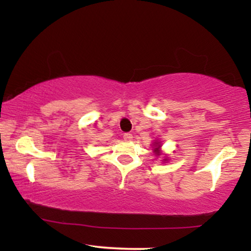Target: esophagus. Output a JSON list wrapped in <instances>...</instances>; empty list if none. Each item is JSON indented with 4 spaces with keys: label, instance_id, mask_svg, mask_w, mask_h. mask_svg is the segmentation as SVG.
Wrapping results in <instances>:
<instances>
[{
    "label": "esophagus",
    "instance_id": "1",
    "mask_svg": "<svg viewBox=\"0 0 251 251\" xmlns=\"http://www.w3.org/2000/svg\"><path fill=\"white\" fill-rule=\"evenodd\" d=\"M132 138H133L132 135H131V133H129V132H126L125 135H123V139L126 140V142H130V140H132Z\"/></svg>",
    "mask_w": 251,
    "mask_h": 251
}]
</instances>
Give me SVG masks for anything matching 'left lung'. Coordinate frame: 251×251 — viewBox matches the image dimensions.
<instances>
[{
	"instance_id": "8db88e82",
	"label": "left lung",
	"mask_w": 251,
	"mask_h": 251,
	"mask_svg": "<svg viewBox=\"0 0 251 251\" xmlns=\"http://www.w3.org/2000/svg\"><path fill=\"white\" fill-rule=\"evenodd\" d=\"M153 146H154V149H153V152H154V154H155L156 156H161L162 155V151H161V142L160 140H154V143H153ZM169 159H168V157L166 156L163 159V162H166V161H168Z\"/></svg>"
}]
</instances>
